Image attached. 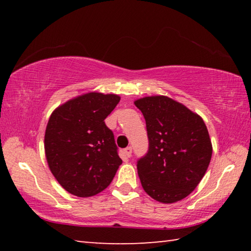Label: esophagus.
I'll return each instance as SVG.
<instances>
[{"label": "esophagus", "instance_id": "1", "mask_svg": "<svg viewBox=\"0 0 251 251\" xmlns=\"http://www.w3.org/2000/svg\"><path fill=\"white\" fill-rule=\"evenodd\" d=\"M131 151H133V150H131V147H126L124 150V154L127 156V157H130L131 156Z\"/></svg>", "mask_w": 251, "mask_h": 251}]
</instances>
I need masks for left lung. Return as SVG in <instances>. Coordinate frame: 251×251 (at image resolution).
<instances>
[{
	"mask_svg": "<svg viewBox=\"0 0 251 251\" xmlns=\"http://www.w3.org/2000/svg\"><path fill=\"white\" fill-rule=\"evenodd\" d=\"M146 121L147 154L137 161L145 192L163 203L179 201L196 188L209 166L212 146L202 118L167 96L134 101Z\"/></svg>",
	"mask_w": 251,
	"mask_h": 251,
	"instance_id": "obj_1",
	"label": "left lung"
}]
</instances>
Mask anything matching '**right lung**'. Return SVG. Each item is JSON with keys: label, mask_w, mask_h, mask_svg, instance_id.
<instances>
[{"label": "right lung", "mask_w": 251, "mask_h": 251, "mask_svg": "<svg viewBox=\"0 0 251 251\" xmlns=\"http://www.w3.org/2000/svg\"><path fill=\"white\" fill-rule=\"evenodd\" d=\"M115 94L86 93L54 110L45 130V156L63 188L91 197L112 182L122 164L105 118L120 103Z\"/></svg>", "instance_id": "add662e5"}]
</instances>
